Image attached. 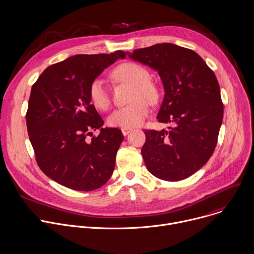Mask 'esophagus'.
Segmentation results:
<instances>
[{"label": "esophagus", "instance_id": "34e87169", "mask_svg": "<svg viewBox=\"0 0 254 254\" xmlns=\"http://www.w3.org/2000/svg\"><path fill=\"white\" fill-rule=\"evenodd\" d=\"M121 131H122V134H123L124 136H126V135H128L130 132H132V129H131V128H122Z\"/></svg>", "mask_w": 254, "mask_h": 254}]
</instances>
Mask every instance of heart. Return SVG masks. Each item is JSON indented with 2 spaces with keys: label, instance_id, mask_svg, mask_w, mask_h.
Masks as SVG:
<instances>
[{
  "label": "heart",
  "instance_id": "obj_1",
  "mask_svg": "<svg viewBox=\"0 0 254 254\" xmlns=\"http://www.w3.org/2000/svg\"><path fill=\"white\" fill-rule=\"evenodd\" d=\"M113 75L121 82L132 85L130 93L131 103L125 107L114 110L108 117V124L112 127L132 128L141 125L149 114V104L158 102L160 94L158 87L150 81V74L143 66L127 62L118 66ZM91 103L100 110H107L111 99L105 81L101 78L94 79L89 87Z\"/></svg>",
  "mask_w": 254,
  "mask_h": 254
}]
</instances>
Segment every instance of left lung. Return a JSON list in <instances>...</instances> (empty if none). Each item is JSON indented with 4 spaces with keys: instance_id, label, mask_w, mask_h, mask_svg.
<instances>
[{
    "instance_id": "8db88e82",
    "label": "left lung",
    "mask_w": 254,
    "mask_h": 254,
    "mask_svg": "<svg viewBox=\"0 0 254 254\" xmlns=\"http://www.w3.org/2000/svg\"><path fill=\"white\" fill-rule=\"evenodd\" d=\"M158 72L165 91L157 119L168 130H145L141 153L148 171L166 181L185 179L212 156L223 119L216 76L194 51L171 43L127 52Z\"/></svg>"
}]
</instances>
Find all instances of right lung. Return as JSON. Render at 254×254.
I'll list each match as a JSON object with an SVG mask.
<instances>
[{"mask_svg": "<svg viewBox=\"0 0 254 254\" xmlns=\"http://www.w3.org/2000/svg\"><path fill=\"white\" fill-rule=\"evenodd\" d=\"M126 53L75 55L49 66L32 86L26 114L28 135L40 169L57 183L92 191L112 176L124 136L104 121L91 104L89 87ZM97 128L100 133L87 136Z\"/></svg>", "mask_w": 254, "mask_h": 254, "instance_id": "add662e5", "label": "right lung"}]
</instances>
